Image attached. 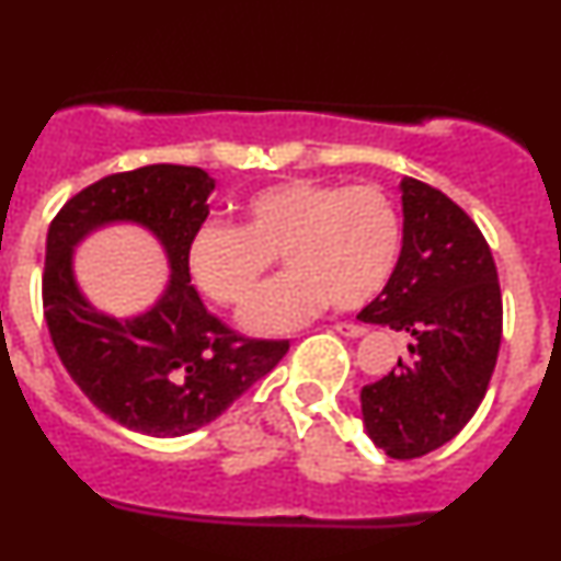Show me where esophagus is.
I'll return each mask as SVG.
<instances>
[{
  "instance_id": "esophagus-1",
  "label": "esophagus",
  "mask_w": 561,
  "mask_h": 561,
  "mask_svg": "<svg viewBox=\"0 0 561 561\" xmlns=\"http://www.w3.org/2000/svg\"><path fill=\"white\" fill-rule=\"evenodd\" d=\"M333 330L339 335H344V339H363V335H365L363 325H346V322H341V325H335Z\"/></svg>"
}]
</instances>
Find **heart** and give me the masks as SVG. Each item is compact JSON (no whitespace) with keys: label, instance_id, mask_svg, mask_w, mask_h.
<instances>
[{"label":"heart","instance_id":"heart-1","mask_svg":"<svg viewBox=\"0 0 561 561\" xmlns=\"http://www.w3.org/2000/svg\"><path fill=\"white\" fill-rule=\"evenodd\" d=\"M400 244V217L379 187L293 180L247 198L236 228H198L185 263L206 298L244 306L279 255L285 274L241 311L244 330L276 335L309 322L330 300L339 309L374 300L392 279Z\"/></svg>","mask_w":561,"mask_h":561}]
</instances>
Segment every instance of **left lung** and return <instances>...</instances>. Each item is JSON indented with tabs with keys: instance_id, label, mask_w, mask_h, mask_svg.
Here are the masks:
<instances>
[{
	"instance_id": "obj_1",
	"label": "left lung",
	"mask_w": 561,
	"mask_h": 561,
	"mask_svg": "<svg viewBox=\"0 0 561 561\" xmlns=\"http://www.w3.org/2000/svg\"><path fill=\"white\" fill-rule=\"evenodd\" d=\"M403 247L363 320L411 335V359L363 387L368 438L392 459L449 444L486 394L503 339V298L479 226L435 187L400 182Z\"/></svg>"
}]
</instances>
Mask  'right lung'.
Masks as SVG:
<instances>
[{
	"label": "right lung",
	"mask_w": 561,
	"mask_h": 561,
	"mask_svg": "<svg viewBox=\"0 0 561 561\" xmlns=\"http://www.w3.org/2000/svg\"><path fill=\"white\" fill-rule=\"evenodd\" d=\"M211 193L204 169L152 163L88 185L47 228L43 304L64 368L102 414L152 438H180L217 420L290 350V341L241 339L191 285L185 250ZM110 225L145 227L168 255V287L139 316L96 310L73 274V250Z\"/></svg>",
	"instance_id": "add662e5"
}]
</instances>
